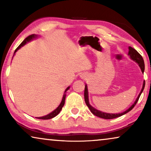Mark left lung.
<instances>
[{
  "label": "left lung",
  "instance_id": "1",
  "mask_svg": "<svg viewBox=\"0 0 151 151\" xmlns=\"http://www.w3.org/2000/svg\"><path fill=\"white\" fill-rule=\"evenodd\" d=\"M129 53H128V55H129L130 58H131L132 60L135 62L136 63L138 64V65H139L140 69H141L142 72V73H144V69H145V66H144V62L143 58L142 57V55H140L139 53H138L135 49L132 48L131 47H129ZM144 86H145V80H144V81L143 82V85H142V90H141V91H140L139 94L138 95L137 98V99H136V100L135 101V102H134L133 104H132L131 106L127 109V110H126L125 111H124V112L120 113H104V112H102V111H100L98 110V109L93 108V107L91 105L89 104V100H88V87H87V85H86V84L85 85V88H84V100H85L86 106L88 107V109H90L91 112L93 115H96V116H98L99 117H101V118H103V119H114V118H116V117H120V116H122V115L126 114V113L129 112L130 111H131L132 109H133V107L135 106L136 104H137V101H138V100H139V98L140 96H141L142 91H143Z\"/></svg>",
  "mask_w": 151,
  "mask_h": 151
}]
</instances>
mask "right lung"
Returning <instances> with one entry per match:
<instances>
[{"instance_id":"add662e5","label":"right lung","mask_w":151,"mask_h":151,"mask_svg":"<svg viewBox=\"0 0 151 151\" xmlns=\"http://www.w3.org/2000/svg\"><path fill=\"white\" fill-rule=\"evenodd\" d=\"M38 35H36V34H32V35H30L29 36L27 37V38H26L25 39H24V40L23 41H22V42L21 43V44H20V45H19V46H18V47H17V49H16L15 51H14V55H15V53H16V51H17L19 49L21 48L22 47H23L24 45L26 44V43H27V42H30V41L33 40H34V39H35V38H38ZM14 55H13V56H14ZM69 88H70V86H68V87H67V88H66L65 91V93H64V94H63V99H62V101H61L60 104L59 106H58L57 108L55 109L54 111H53L52 112H51V113H49L48 115H45V116H42V117H36V118H38V119H49L53 118V117H54L56 116V115H58V114H59V113L60 112V111L62 110V109H63V106H64V104H65V98H66V92H67V91L69 89Z\"/></svg>"}]
</instances>
